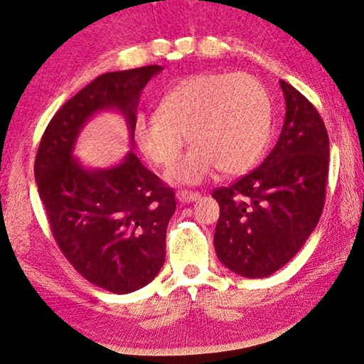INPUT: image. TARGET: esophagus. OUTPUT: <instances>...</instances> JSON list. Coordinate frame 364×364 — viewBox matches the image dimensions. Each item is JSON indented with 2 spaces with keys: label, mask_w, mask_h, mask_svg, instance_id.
<instances>
[{
  "label": "esophagus",
  "mask_w": 364,
  "mask_h": 364,
  "mask_svg": "<svg viewBox=\"0 0 364 364\" xmlns=\"http://www.w3.org/2000/svg\"><path fill=\"white\" fill-rule=\"evenodd\" d=\"M200 198L198 192H192V190H178L177 200L182 203H190V201H197Z\"/></svg>",
  "instance_id": "obj_1"
}]
</instances>
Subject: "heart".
<instances>
[{
  "label": "heart",
  "mask_w": 364,
  "mask_h": 364,
  "mask_svg": "<svg viewBox=\"0 0 364 364\" xmlns=\"http://www.w3.org/2000/svg\"><path fill=\"white\" fill-rule=\"evenodd\" d=\"M272 132L267 89L244 73H198L178 81L156 105V117H139L133 139L149 163L166 167L183 146L192 149L167 171L176 183H198L216 167L242 174L264 154Z\"/></svg>",
  "instance_id": "b5f03b06"
}]
</instances>
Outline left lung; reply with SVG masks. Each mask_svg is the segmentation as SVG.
<instances>
[{"label": "left lung", "mask_w": 364, "mask_h": 364, "mask_svg": "<svg viewBox=\"0 0 364 364\" xmlns=\"http://www.w3.org/2000/svg\"><path fill=\"white\" fill-rule=\"evenodd\" d=\"M287 104L275 148L255 171L216 188L215 250L229 270L265 278L299 252L326 203L328 135L317 109L279 81Z\"/></svg>", "instance_id": "1"}]
</instances>
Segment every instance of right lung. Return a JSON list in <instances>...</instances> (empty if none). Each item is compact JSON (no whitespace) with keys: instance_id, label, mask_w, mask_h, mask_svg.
<instances>
[{"instance_id":"obj_1","label":"right lung","mask_w":364,"mask_h":364,"mask_svg":"<svg viewBox=\"0 0 364 364\" xmlns=\"http://www.w3.org/2000/svg\"><path fill=\"white\" fill-rule=\"evenodd\" d=\"M163 66L97 76L61 105L38 144L33 174L58 247L80 275L110 293L146 287L166 259L174 190L128 153L119 166L86 169L73 158L81 128L94 114H124L133 143L139 94Z\"/></svg>"}]
</instances>
